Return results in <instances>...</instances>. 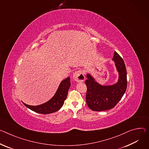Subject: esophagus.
Masks as SVG:
<instances>
[{
  "mask_svg": "<svg viewBox=\"0 0 149 149\" xmlns=\"http://www.w3.org/2000/svg\"><path fill=\"white\" fill-rule=\"evenodd\" d=\"M73 78L77 82H83L85 79L84 72L81 71H78L74 73Z\"/></svg>",
  "mask_w": 149,
  "mask_h": 149,
  "instance_id": "obj_1",
  "label": "esophagus"
}]
</instances>
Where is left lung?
Masks as SVG:
<instances>
[{
    "label": "left lung",
    "mask_w": 149,
    "mask_h": 149,
    "mask_svg": "<svg viewBox=\"0 0 149 149\" xmlns=\"http://www.w3.org/2000/svg\"><path fill=\"white\" fill-rule=\"evenodd\" d=\"M112 60L119 74L118 82L111 86H102L96 82L90 74H87L86 84L87 87L86 102L90 109L104 111L112 109L124 94L127 86V70L124 61L115 52Z\"/></svg>",
    "instance_id": "8db88e82"
}]
</instances>
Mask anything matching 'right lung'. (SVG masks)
<instances>
[{"mask_svg":"<svg viewBox=\"0 0 149 149\" xmlns=\"http://www.w3.org/2000/svg\"><path fill=\"white\" fill-rule=\"evenodd\" d=\"M71 86L70 78L68 77L62 81L53 97L47 102L38 106H31L23 104L31 111L41 114H49L59 111L64 103Z\"/></svg>","mask_w":149,"mask_h":149,"instance_id":"add662e5","label":"right lung"}]
</instances>
